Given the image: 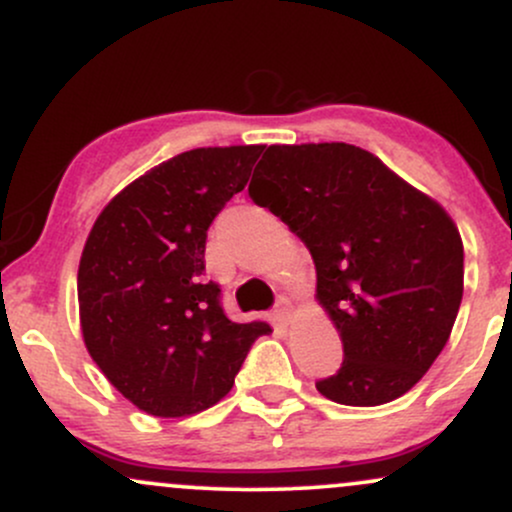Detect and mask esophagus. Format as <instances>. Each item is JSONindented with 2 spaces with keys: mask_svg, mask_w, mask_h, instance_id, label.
<instances>
[{
  "mask_svg": "<svg viewBox=\"0 0 512 512\" xmlns=\"http://www.w3.org/2000/svg\"><path fill=\"white\" fill-rule=\"evenodd\" d=\"M289 317H291V303L286 298H279L276 308L272 310V322L276 327H286L289 325Z\"/></svg>",
  "mask_w": 512,
  "mask_h": 512,
  "instance_id": "obj_1",
  "label": "esophagus"
}]
</instances>
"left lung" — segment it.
I'll use <instances>...</instances> for the list:
<instances>
[{
	"label": "left lung",
	"instance_id": "obj_1",
	"mask_svg": "<svg viewBox=\"0 0 512 512\" xmlns=\"http://www.w3.org/2000/svg\"><path fill=\"white\" fill-rule=\"evenodd\" d=\"M248 192L308 245L342 337V366L317 392L349 407L409 392L462 303V238L445 209L351 144L269 146Z\"/></svg>",
	"mask_w": 512,
	"mask_h": 512
}]
</instances>
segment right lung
<instances>
[{
	"label": "right lung",
	"instance_id": "right-lung-1",
	"mask_svg": "<svg viewBox=\"0 0 512 512\" xmlns=\"http://www.w3.org/2000/svg\"><path fill=\"white\" fill-rule=\"evenodd\" d=\"M262 146L192 149L134 180L101 211L79 262L88 354L134 407L187 416L233 387L267 322L228 320L207 279L211 221L245 190Z\"/></svg>",
	"mask_w": 512,
	"mask_h": 512
}]
</instances>
